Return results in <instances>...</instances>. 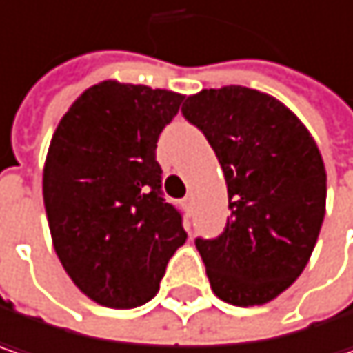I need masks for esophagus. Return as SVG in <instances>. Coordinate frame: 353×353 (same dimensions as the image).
Returning <instances> with one entry per match:
<instances>
[{
    "label": "esophagus",
    "mask_w": 353,
    "mask_h": 353,
    "mask_svg": "<svg viewBox=\"0 0 353 353\" xmlns=\"http://www.w3.org/2000/svg\"><path fill=\"white\" fill-rule=\"evenodd\" d=\"M192 204H194V198H192V196L183 198V206H185V210H188V212L192 210Z\"/></svg>",
    "instance_id": "34e87169"
}]
</instances>
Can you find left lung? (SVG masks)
<instances>
[{"instance_id":"8db88e82","label":"left lung","mask_w":353,"mask_h":353,"mask_svg":"<svg viewBox=\"0 0 353 353\" xmlns=\"http://www.w3.org/2000/svg\"><path fill=\"white\" fill-rule=\"evenodd\" d=\"M181 112L212 145L230 216L216 239H196L212 291L248 307L274 299L303 272L325 216V168L303 123L246 86L206 88Z\"/></svg>"}]
</instances>
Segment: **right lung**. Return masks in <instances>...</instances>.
Instances as JSON below:
<instances>
[{
    "label": "right lung",
    "instance_id": "obj_1",
    "mask_svg": "<svg viewBox=\"0 0 353 353\" xmlns=\"http://www.w3.org/2000/svg\"><path fill=\"white\" fill-rule=\"evenodd\" d=\"M181 101L172 90L105 81L84 90L54 131L42 181L50 234L64 271L99 305L151 301L188 239L155 159Z\"/></svg>",
    "mask_w": 353,
    "mask_h": 353
}]
</instances>
